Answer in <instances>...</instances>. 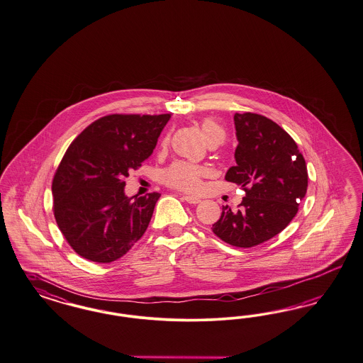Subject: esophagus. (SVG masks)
Returning <instances> with one entry per match:
<instances>
[{
	"label": "esophagus",
	"mask_w": 363,
	"mask_h": 363,
	"mask_svg": "<svg viewBox=\"0 0 363 363\" xmlns=\"http://www.w3.org/2000/svg\"><path fill=\"white\" fill-rule=\"evenodd\" d=\"M182 200L186 201L188 203H193V205H196V203H200V199H197V197H191V196H182Z\"/></svg>",
	"instance_id": "esophagus-1"
}]
</instances>
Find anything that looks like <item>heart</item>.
<instances>
[{"instance_id": "obj_1", "label": "heart", "mask_w": 363, "mask_h": 363, "mask_svg": "<svg viewBox=\"0 0 363 363\" xmlns=\"http://www.w3.org/2000/svg\"><path fill=\"white\" fill-rule=\"evenodd\" d=\"M201 130L208 143L213 139H224V128L214 119L206 118L201 122ZM205 169L188 162H175L163 172V181L172 186L189 193L199 191L202 184Z\"/></svg>"}]
</instances>
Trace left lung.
Instances as JSON below:
<instances>
[{"label":"left lung","instance_id":"8db88e82","mask_svg":"<svg viewBox=\"0 0 363 363\" xmlns=\"http://www.w3.org/2000/svg\"><path fill=\"white\" fill-rule=\"evenodd\" d=\"M236 166L225 179L245 191L238 212L226 205L213 233L238 248L275 238L292 221L308 186L298 145L274 121L259 113H235Z\"/></svg>","mask_w":363,"mask_h":363}]
</instances>
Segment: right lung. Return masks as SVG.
<instances>
[{
    "instance_id": "obj_1",
    "label": "right lung",
    "mask_w": 363,
    "mask_h": 363,
    "mask_svg": "<svg viewBox=\"0 0 363 363\" xmlns=\"http://www.w3.org/2000/svg\"><path fill=\"white\" fill-rule=\"evenodd\" d=\"M170 113H113L86 127L65 151L53 182V213L76 253L111 263L146 232L160 193L127 197L125 178L155 149Z\"/></svg>"
}]
</instances>
